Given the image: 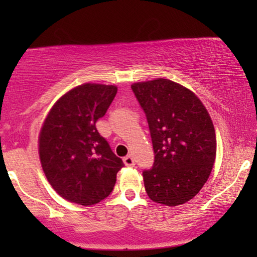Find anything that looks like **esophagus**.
Here are the masks:
<instances>
[{"label": "esophagus", "instance_id": "34e87169", "mask_svg": "<svg viewBox=\"0 0 257 257\" xmlns=\"http://www.w3.org/2000/svg\"><path fill=\"white\" fill-rule=\"evenodd\" d=\"M122 161H124L125 166H133V165H135V159H133L132 156L125 157L124 159H122Z\"/></svg>", "mask_w": 257, "mask_h": 257}]
</instances>
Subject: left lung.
<instances>
[{
  "label": "left lung",
  "mask_w": 257,
  "mask_h": 257,
  "mask_svg": "<svg viewBox=\"0 0 257 257\" xmlns=\"http://www.w3.org/2000/svg\"><path fill=\"white\" fill-rule=\"evenodd\" d=\"M131 87L146 113L153 144V167L143 172L147 195L160 205H182L201 191L213 170L212 118L193 91L173 80L156 78Z\"/></svg>",
  "instance_id": "obj_1"
}]
</instances>
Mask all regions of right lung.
<instances>
[{
  "instance_id": "1",
  "label": "right lung",
  "mask_w": 257,
  "mask_h": 257,
  "mask_svg": "<svg viewBox=\"0 0 257 257\" xmlns=\"http://www.w3.org/2000/svg\"><path fill=\"white\" fill-rule=\"evenodd\" d=\"M117 90L96 83L73 87L58 98L42 124V168L56 193L70 202L93 206L106 199L124 166L96 128Z\"/></svg>"
}]
</instances>
